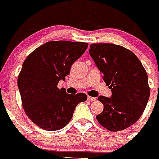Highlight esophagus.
Instances as JSON below:
<instances>
[{
  "label": "esophagus",
  "instance_id": "1",
  "mask_svg": "<svg viewBox=\"0 0 159 159\" xmlns=\"http://www.w3.org/2000/svg\"><path fill=\"white\" fill-rule=\"evenodd\" d=\"M87 100H90V101H95V100H96V98L91 97V96H88V97H87Z\"/></svg>",
  "mask_w": 159,
  "mask_h": 159
}]
</instances>
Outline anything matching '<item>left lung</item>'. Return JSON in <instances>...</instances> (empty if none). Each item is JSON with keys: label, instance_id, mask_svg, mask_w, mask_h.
<instances>
[{"label": "left lung", "instance_id": "obj_1", "mask_svg": "<svg viewBox=\"0 0 159 159\" xmlns=\"http://www.w3.org/2000/svg\"><path fill=\"white\" fill-rule=\"evenodd\" d=\"M89 52L112 91L111 98H98L104 110L96 119L110 131L125 130L137 122L149 100L146 71L132 51L119 45L94 43Z\"/></svg>", "mask_w": 159, "mask_h": 159}]
</instances>
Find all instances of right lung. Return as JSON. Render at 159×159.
<instances>
[{"label":"right lung","instance_id":"right-lung-1","mask_svg":"<svg viewBox=\"0 0 159 159\" xmlns=\"http://www.w3.org/2000/svg\"><path fill=\"white\" fill-rule=\"evenodd\" d=\"M87 46L86 42L51 41L37 47L24 60L18 77L22 104L26 115L41 128H64L76 106L87 100L84 93L70 95L58 87Z\"/></svg>","mask_w":159,"mask_h":159}]
</instances>
